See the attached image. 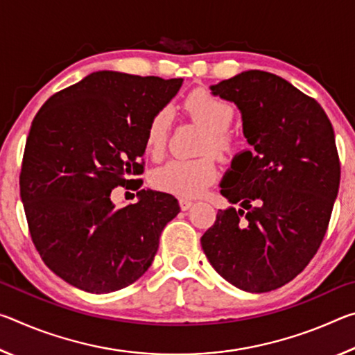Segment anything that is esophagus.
Listing matches in <instances>:
<instances>
[{
	"mask_svg": "<svg viewBox=\"0 0 355 355\" xmlns=\"http://www.w3.org/2000/svg\"><path fill=\"white\" fill-rule=\"evenodd\" d=\"M192 205H194V202L189 200V199H180V208L186 211V209H189Z\"/></svg>",
	"mask_w": 355,
	"mask_h": 355,
	"instance_id": "obj_1",
	"label": "esophagus"
}]
</instances>
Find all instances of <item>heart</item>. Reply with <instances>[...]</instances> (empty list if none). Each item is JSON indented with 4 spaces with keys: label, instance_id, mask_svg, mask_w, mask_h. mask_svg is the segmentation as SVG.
Wrapping results in <instances>:
<instances>
[{
    "label": "heart",
    "instance_id": "b5f03b06",
    "mask_svg": "<svg viewBox=\"0 0 355 355\" xmlns=\"http://www.w3.org/2000/svg\"><path fill=\"white\" fill-rule=\"evenodd\" d=\"M184 111L197 125L207 131L200 153H213L224 161H232L241 152V144L228 127L235 111L219 97L205 91L191 94L184 101ZM169 131V112L159 111L150 120L146 133V148L153 158L163 155ZM218 177V166L211 155L196 159H171L153 173V183L158 189L175 196L194 197L202 194Z\"/></svg>",
    "mask_w": 355,
    "mask_h": 355
}]
</instances>
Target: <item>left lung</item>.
Instances as JSON below:
<instances>
[{"label": "left lung", "instance_id": "obj_1", "mask_svg": "<svg viewBox=\"0 0 355 355\" xmlns=\"http://www.w3.org/2000/svg\"><path fill=\"white\" fill-rule=\"evenodd\" d=\"M209 89L238 106L254 150L222 178L220 194L239 209H219L202 249L239 290H277L304 271L327 232L341 172L332 123L315 98L268 71Z\"/></svg>", "mask_w": 355, "mask_h": 355}]
</instances>
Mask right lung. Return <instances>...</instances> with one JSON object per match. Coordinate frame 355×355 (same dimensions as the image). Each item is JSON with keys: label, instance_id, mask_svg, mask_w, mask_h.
<instances>
[{"label": "right lung", "instance_id": "right-lung-1", "mask_svg": "<svg viewBox=\"0 0 355 355\" xmlns=\"http://www.w3.org/2000/svg\"><path fill=\"white\" fill-rule=\"evenodd\" d=\"M182 78L101 70L45 101L34 117L20 172V197L42 260L67 284L103 294L144 275L161 232L180 213L153 189L116 208L111 191L139 189L150 120L175 97Z\"/></svg>", "mask_w": 355, "mask_h": 355}]
</instances>
